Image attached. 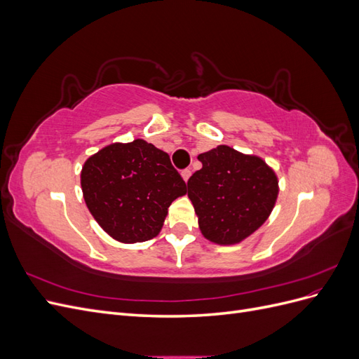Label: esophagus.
Here are the masks:
<instances>
[{
    "label": "esophagus",
    "mask_w": 359,
    "mask_h": 359,
    "mask_svg": "<svg viewBox=\"0 0 359 359\" xmlns=\"http://www.w3.org/2000/svg\"><path fill=\"white\" fill-rule=\"evenodd\" d=\"M181 175H182V178H184V181H189V178H190V175H191V170L190 169H184L182 172H181Z\"/></svg>",
    "instance_id": "esophagus-1"
}]
</instances>
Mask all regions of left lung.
<instances>
[{"mask_svg": "<svg viewBox=\"0 0 359 359\" xmlns=\"http://www.w3.org/2000/svg\"><path fill=\"white\" fill-rule=\"evenodd\" d=\"M202 169L187 181L189 198L205 238L235 244L264 224L274 208L278 182L273 169L255 156L220 145L198 157Z\"/></svg>", "mask_w": 359, "mask_h": 359, "instance_id": "obj_1", "label": "left lung"}]
</instances>
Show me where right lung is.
Segmentation results:
<instances>
[{"label":"right lung","mask_w":359,"mask_h":359,"mask_svg":"<svg viewBox=\"0 0 359 359\" xmlns=\"http://www.w3.org/2000/svg\"><path fill=\"white\" fill-rule=\"evenodd\" d=\"M81 186L97 223L121 243L158 235L170 203L186 194V182L169 156L142 139L112 144L91 156Z\"/></svg>","instance_id":"1"}]
</instances>
